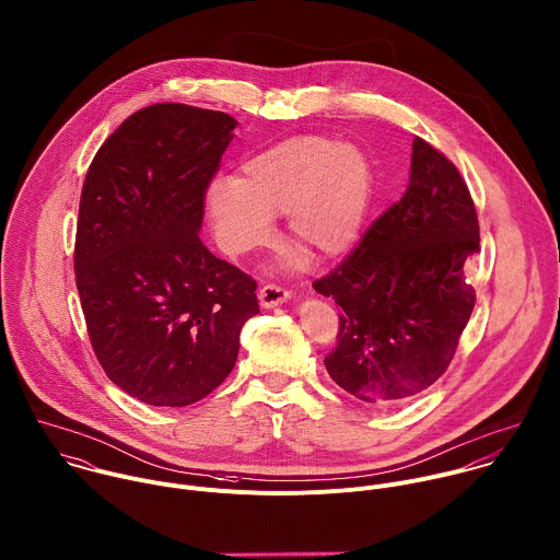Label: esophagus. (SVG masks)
<instances>
[{
    "label": "esophagus",
    "instance_id": "34e87169",
    "mask_svg": "<svg viewBox=\"0 0 560 560\" xmlns=\"http://www.w3.org/2000/svg\"><path fill=\"white\" fill-rule=\"evenodd\" d=\"M292 299V292L281 288V285H264L259 290V305L264 310H270V307H277L281 303H288Z\"/></svg>",
    "mask_w": 560,
    "mask_h": 560
}]
</instances>
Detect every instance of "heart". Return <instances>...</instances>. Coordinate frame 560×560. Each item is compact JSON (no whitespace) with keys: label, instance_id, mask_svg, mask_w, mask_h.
Returning <instances> with one entry per match:
<instances>
[{"label":"heart","instance_id":"1","mask_svg":"<svg viewBox=\"0 0 560 560\" xmlns=\"http://www.w3.org/2000/svg\"><path fill=\"white\" fill-rule=\"evenodd\" d=\"M371 196L373 167L360 148L296 135L248 156L237 178H215L207 189V209L220 244L231 253L266 244L272 218L288 215L294 244L336 259L355 246Z\"/></svg>","mask_w":560,"mask_h":560}]
</instances>
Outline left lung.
<instances>
[{
    "mask_svg": "<svg viewBox=\"0 0 560 560\" xmlns=\"http://www.w3.org/2000/svg\"><path fill=\"white\" fill-rule=\"evenodd\" d=\"M480 250L476 205L456 165L421 137L404 198L358 248L314 283L340 314L331 380L355 399L395 408L425 393L450 366L476 290L465 266Z\"/></svg>",
    "mask_w": 560,
    "mask_h": 560,
    "instance_id": "1",
    "label": "left lung"
}]
</instances>
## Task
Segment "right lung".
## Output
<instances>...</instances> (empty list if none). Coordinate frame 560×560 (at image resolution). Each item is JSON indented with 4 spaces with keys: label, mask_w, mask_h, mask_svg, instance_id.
I'll return each mask as SVG.
<instances>
[{
    "label": "right lung",
    "mask_w": 560,
    "mask_h": 560,
    "mask_svg": "<svg viewBox=\"0 0 560 560\" xmlns=\"http://www.w3.org/2000/svg\"><path fill=\"white\" fill-rule=\"evenodd\" d=\"M237 121L176 102L130 115L93 156L73 270L91 347L126 395L183 408L233 371L257 283L200 242Z\"/></svg>",
    "instance_id": "1"
}]
</instances>
